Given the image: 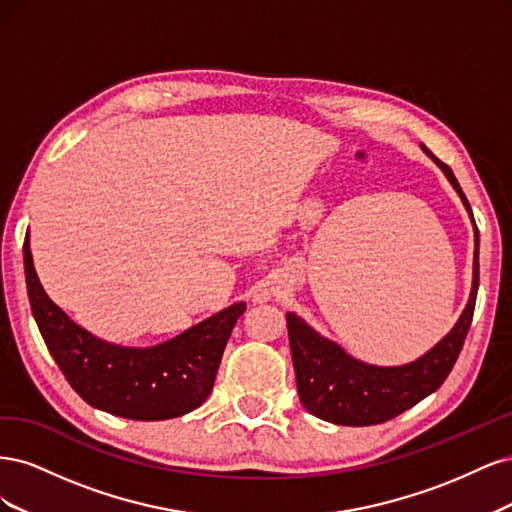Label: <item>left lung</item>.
Masks as SVG:
<instances>
[{
    "label": "left lung",
    "mask_w": 512,
    "mask_h": 512,
    "mask_svg": "<svg viewBox=\"0 0 512 512\" xmlns=\"http://www.w3.org/2000/svg\"><path fill=\"white\" fill-rule=\"evenodd\" d=\"M423 147V145H421ZM436 162L453 188L461 196L474 222L472 207L463 194L453 170L423 147ZM476 230V224H474ZM476 247H478V230ZM478 292V250L474 252V280L470 301L457 320L455 329L421 359L401 367H374L352 359L337 344L318 335L297 316L286 314L294 376H297L299 399L309 414L322 421L348 427H365L386 423L401 412L410 410L418 401L438 391L451 374L457 356L470 331Z\"/></svg>",
    "instance_id": "left-lung-1"
}]
</instances>
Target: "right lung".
I'll return each instance as SVG.
<instances>
[{"label":"right lung","instance_id":"add662e5","mask_svg":"<svg viewBox=\"0 0 512 512\" xmlns=\"http://www.w3.org/2000/svg\"><path fill=\"white\" fill-rule=\"evenodd\" d=\"M29 303L61 374L89 406L132 421H166L209 397L228 337L245 312L237 303L156 348H121L89 335L46 297L23 245Z\"/></svg>","mask_w":512,"mask_h":512}]
</instances>
